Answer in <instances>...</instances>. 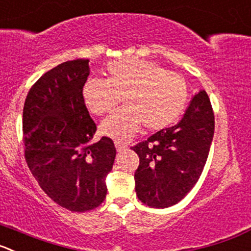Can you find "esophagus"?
<instances>
[{
	"label": "esophagus",
	"instance_id": "obj_1",
	"mask_svg": "<svg viewBox=\"0 0 251 251\" xmlns=\"http://www.w3.org/2000/svg\"><path fill=\"white\" fill-rule=\"evenodd\" d=\"M115 147H116V150H118V152H123V151H125L126 150V145L125 144H121V142H115Z\"/></svg>",
	"mask_w": 251,
	"mask_h": 251
}]
</instances>
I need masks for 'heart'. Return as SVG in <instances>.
Listing matches in <instances>:
<instances>
[{
	"label": "heart",
	"mask_w": 251,
	"mask_h": 251,
	"mask_svg": "<svg viewBox=\"0 0 251 251\" xmlns=\"http://www.w3.org/2000/svg\"><path fill=\"white\" fill-rule=\"evenodd\" d=\"M106 80L91 78L83 86V100L89 111L101 116L125 106L105 119L100 131L118 141L130 140L141 125L146 131H160L172 125L188 100L183 76L167 72L160 64L137 58L111 60L105 67Z\"/></svg>",
	"instance_id": "b5f03b06"
}]
</instances>
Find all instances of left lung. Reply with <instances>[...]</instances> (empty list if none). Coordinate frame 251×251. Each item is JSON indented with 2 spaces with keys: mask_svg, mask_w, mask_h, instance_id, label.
<instances>
[{
  "mask_svg": "<svg viewBox=\"0 0 251 251\" xmlns=\"http://www.w3.org/2000/svg\"><path fill=\"white\" fill-rule=\"evenodd\" d=\"M214 135L209 97L201 90L182 120L131 149L140 158L135 191L142 203L167 208L183 200L203 172Z\"/></svg>",
  "mask_w": 251,
  "mask_h": 251,
  "instance_id": "obj_1",
  "label": "left lung"
}]
</instances>
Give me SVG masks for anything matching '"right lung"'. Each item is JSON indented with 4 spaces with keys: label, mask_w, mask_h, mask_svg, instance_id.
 <instances>
[{
    "label": "right lung",
    "mask_w": 251,
    "mask_h": 251,
    "mask_svg": "<svg viewBox=\"0 0 251 251\" xmlns=\"http://www.w3.org/2000/svg\"><path fill=\"white\" fill-rule=\"evenodd\" d=\"M89 59L62 63L29 89L23 106L25 158L49 198L72 212L99 207L116 149L110 137L93 142L97 125L83 100Z\"/></svg>",
    "instance_id": "obj_1"
}]
</instances>
